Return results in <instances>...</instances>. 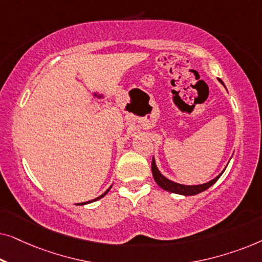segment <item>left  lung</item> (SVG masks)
<instances>
[{
    "label": "left lung",
    "instance_id": "1",
    "mask_svg": "<svg viewBox=\"0 0 262 262\" xmlns=\"http://www.w3.org/2000/svg\"><path fill=\"white\" fill-rule=\"evenodd\" d=\"M221 82L222 84H224L222 80H218ZM151 171H152V177L155 179L156 184L160 186L161 188L166 189L168 192H171V193H178V194H182V195H194V194H198L200 192H204L205 189H207L209 187H211L214 182H216L220 177H217L216 179H213V180H211L209 182H206V184L204 185H196V186H186V185H180V184H177V182H173L170 180H168L167 178H164L162 174L160 173V170L157 169L156 164H155V160H154L152 157V162H151Z\"/></svg>",
    "mask_w": 262,
    "mask_h": 262
}]
</instances>
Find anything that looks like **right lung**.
<instances>
[{
  "label": "right lung",
  "mask_w": 262,
  "mask_h": 262,
  "mask_svg": "<svg viewBox=\"0 0 262 262\" xmlns=\"http://www.w3.org/2000/svg\"><path fill=\"white\" fill-rule=\"evenodd\" d=\"M110 189H111V187L108 188V189H107V191L105 192V193H103V194L102 195H100V196H98V198H96V199H93V200H91V202H87V203H81V205H82V204H88V203H92V202H95V200H98V199H100V198H102V196H105L106 194H107V192H108L110 191Z\"/></svg>",
  "instance_id": "obj_1"
}]
</instances>
